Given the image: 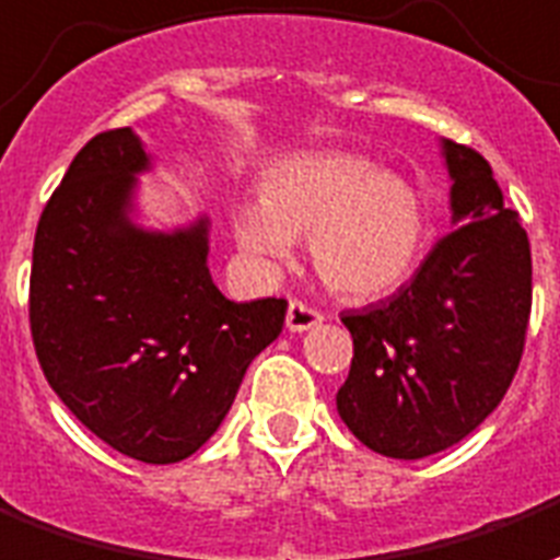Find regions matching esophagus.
Here are the masks:
<instances>
[{"label": "esophagus", "mask_w": 560, "mask_h": 560, "mask_svg": "<svg viewBox=\"0 0 560 560\" xmlns=\"http://www.w3.org/2000/svg\"><path fill=\"white\" fill-rule=\"evenodd\" d=\"M322 318H325L322 310H315V306L304 304V301H292V304H289V313H285V327L301 334V330H310V327L318 325Z\"/></svg>", "instance_id": "1"}]
</instances>
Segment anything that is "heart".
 <instances>
[{
  "label": "heart",
  "mask_w": 560,
  "mask_h": 560,
  "mask_svg": "<svg viewBox=\"0 0 560 560\" xmlns=\"http://www.w3.org/2000/svg\"><path fill=\"white\" fill-rule=\"evenodd\" d=\"M242 250L259 262L289 256L313 235L318 277L345 298H377L410 277L424 242L419 191L357 153H310L268 176L262 203L233 212Z\"/></svg>",
  "instance_id": "obj_1"
}]
</instances>
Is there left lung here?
Instances as JSON below:
<instances>
[{"mask_svg":"<svg viewBox=\"0 0 560 560\" xmlns=\"http://www.w3.org/2000/svg\"><path fill=\"white\" fill-rule=\"evenodd\" d=\"M455 226L395 295L342 313L354 357L336 407L351 434L398 460L436 455L472 434L523 360L532 247L504 209L490 162L445 141Z\"/></svg>","mask_w":560,"mask_h":560,"instance_id":"8db88e82","label":"left lung"}]
</instances>
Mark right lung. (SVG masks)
I'll list each match as a JSON object with an SVG mask.
<instances>
[{"label": "right lung", "mask_w": 560, "mask_h": 560, "mask_svg": "<svg viewBox=\"0 0 560 560\" xmlns=\"http://www.w3.org/2000/svg\"><path fill=\"white\" fill-rule=\"evenodd\" d=\"M144 167L126 126L75 153L37 221L28 325L46 381L91 434L176 464L224 422L285 301H226L206 268V221L174 235L129 224Z\"/></svg>", "instance_id": "right-lung-1"}]
</instances>
